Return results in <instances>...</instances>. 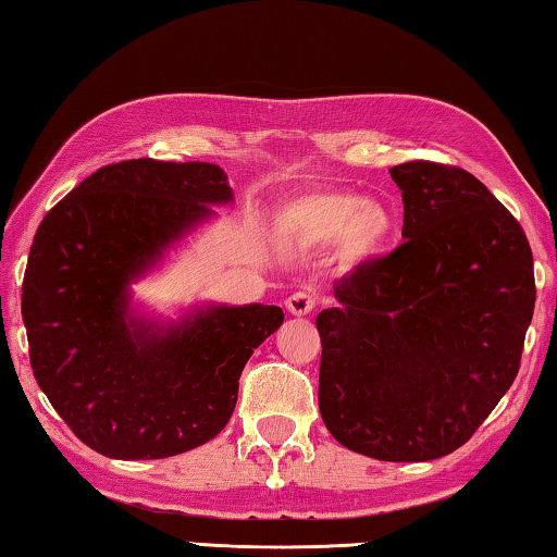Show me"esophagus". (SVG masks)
<instances>
[{
  "label": "esophagus",
  "mask_w": 557,
  "mask_h": 557,
  "mask_svg": "<svg viewBox=\"0 0 557 557\" xmlns=\"http://www.w3.org/2000/svg\"><path fill=\"white\" fill-rule=\"evenodd\" d=\"M314 305H317V299H314V295H309V292H295V295H289L287 299H285V307H287V312L289 314H295V317H305V314H309L314 309Z\"/></svg>",
  "instance_id": "34e87169"
}]
</instances>
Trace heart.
Returning a JSON list of instances; mask_svg holds the SVG:
<instances>
[{"mask_svg": "<svg viewBox=\"0 0 557 557\" xmlns=\"http://www.w3.org/2000/svg\"><path fill=\"white\" fill-rule=\"evenodd\" d=\"M275 231L295 248H324L338 240L346 258L363 260L388 245L395 219L388 206L363 201L348 188H312L277 211Z\"/></svg>", "mask_w": 557, "mask_h": 557, "instance_id": "obj_1", "label": "heart"}]
</instances>
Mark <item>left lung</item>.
I'll return each instance as SVG.
<instances>
[{
  "label": "left lung",
  "instance_id": "obj_1",
  "mask_svg": "<svg viewBox=\"0 0 557 557\" xmlns=\"http://www.w3.org/2000/svg\"><path fill=\"white\" fill-rule=\"evenodd\" d=\"M403 243L336 282L317 317L319 412L336 442L383 461L465 445L511 388L533 319V252L511 211L451 164L391 169Z\"/></svg>",
  "mask_w": 557,
  "mask_h": 557
}]
</instances>
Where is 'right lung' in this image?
Instances as JSON below:
<instances>
[{
  "mask_svg": "<svg viewBox=\"0 0 557 557\" xmlns=\"http://www.w3.org/2000/svg\"><path fill=\"white\" fill-rule=\"evenodd\" d=\"M221 166L125 159L100 166L44 215L22 285L34 379L83 445L112 459H164L228 425L252 351L280 307H213L149 329L127 285L169 243L231 201Z\"/></svg>",
  "mask_w": 557,
  "mask_h": 557,
  "instance_id": "right-lung-1",
  "label": "right lung"
}]
</instances>
